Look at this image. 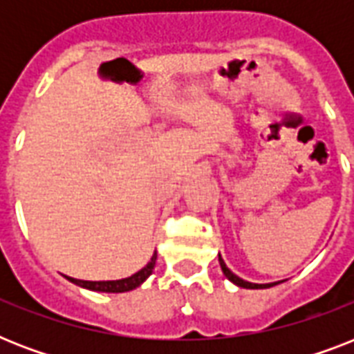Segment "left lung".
I'll list each match as a JSON object with an SVG mask.
<instances>
[{
	"label": "left lung",
	"instance_id": "obj_1",
	"mask_svg": "<svg viewBox=\"0 0 354 354\" xmlns=\"http://www.w3.org/2000/svg\"><path fill=\"white\" fill-rule=\"evenodd\" d=\"M218 263H221L222 272H224V275H226L227 279L232 281V283H235L236 286H241V288H253V290H255V288H270V286H275V285H277V283H281V281H277V283H264V285H259V283H250V281L241 279L239 275L233 274L232 270L227 268L226 263H224V259H222L221 255H218Z\"/></svg>",
	"mask_w": 354,
	"mask_h": 354
}]
</instances>
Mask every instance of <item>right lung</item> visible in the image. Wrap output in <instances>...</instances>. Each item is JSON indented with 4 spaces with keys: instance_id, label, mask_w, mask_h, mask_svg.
Masks as SVG:
<instances>
[{
    "instance_id": "1",
    "label": "right lung",
    "mask_w": 354,
    "mask_h": 354,
    "mask_svg": "<svg viewBox=\"0 0 354 354\" xmlns=\"http://www.w3.org/2000/svg\"><path fill=\"white\" fill-rule=\"evenodd\" d=\"M156 259H158V253L154 252V255L150 257V261L147 263V266L136 272L133 275L130 277H124V279H118V281H82V279H75V277H68L71 283L75 285L82 286V288H88V290H93V292H110V294H119V292H128V290H133V288H138L141 283L147 281L150 274H152V270L156 266Z\"/></svg>"
}]
</instances>
